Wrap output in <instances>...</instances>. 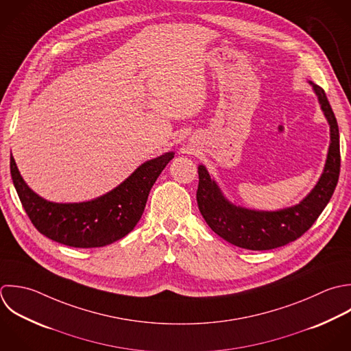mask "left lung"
<instances>
[{
    "label": "left lung",
    "mask_w": 351,
    "mask_h": 351,
    "mask_svg": "<svg viewBox=\"0 0 351 351\" xmlns=\"http://www.w3.org/2000/svg\"><path fill=\"white\" fill-rule=\"evenodd\" d=\"M330 124V147L323 173L312 191L297 205L279 210H256L232 204L209 175L198 165L197 202L208 226L227 242L247 250H271L304 235L330 202L339 179L341 152L337 117L324 90L309 82Z\"/></svg>",
    "instance_id": "obj_1"
}]
</instances>
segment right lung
<instances>
[{
  "instance_id": "right-lung-1",
  "label": "right lung",
  "mask_w": 351,
  "mask_h": 351,
  "mask_svg": "<svg viewBox=\"0 0 351 351\" xmlns=\"http://www.w3.org/2000/svg\"><path fill=\"white\" fill-rule=\"evenodd\" d=\"M173 156L167 152L141 164L117 187L84 202L60 204L39 197L21 178L12 156L10 175L25 213L42 235L71 247H102L134 230L153 184Z\"/></svg>"
}]
</instances>
